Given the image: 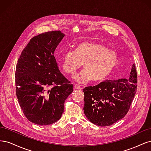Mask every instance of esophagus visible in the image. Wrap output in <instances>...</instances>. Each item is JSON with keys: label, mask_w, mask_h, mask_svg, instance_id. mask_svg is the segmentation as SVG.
I'll return each mask as SVG.
<instances>
[{"label": "esophagus", "mask_w": 151, "mask_h": 151, "mask_svg": "<svg viewBox=\"0 0 151 151\" xmlns=\"http://www.w3.org/2000/svg\"><path fill=\"white\" fill-rule=\"evenodd\" d=\"M74 89H82L81 88V87H80L79 86H78V85H74Z\"/></svg>", "instance_id": "1"}]
</instances>
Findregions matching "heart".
<instances>
[{"label": "heart", "mask_w": 151, "mask_h": 151, "mask_svg": "<svg viewBox=\"0 0 151 151\" xmlns=\"http://www.w3.org/2000/svg\"><path fill=\"white\" fill-rule=\"evenodd\" d=\"M118 62L116 53L105 45L96 42H83L77 45L74 51H67L63 57L62 68L68 75L84 69L74 77L77 83L84 84L93 79L100 82L109 76Z\"/></svg>", "instance_id": "1"}]
</instances>
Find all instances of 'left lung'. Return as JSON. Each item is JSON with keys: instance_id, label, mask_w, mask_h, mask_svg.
I'll return each instance as SVG.
<instances>
[{"instance_id": "left-lung-1", "label": "left lung", "mask_w": 151, "mask_h": 151, "mask_svg": "<svg viewBox=\"0 0 151 151\" xmlns=\"http://www.w3.org/2000/svg\"><path fill=\"white\" fill-rule=\"evenodd\" d=\"M135 65L128 79L105 81L95 86L86 87L84 112L94 124L109 126L124 117L129 111L137 89Z\"/></svg>"}]
</instances>
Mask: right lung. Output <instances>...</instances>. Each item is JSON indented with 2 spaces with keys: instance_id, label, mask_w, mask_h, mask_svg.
<instances>
[{
  "instance_id": "1",
  "label": "right lung",
  "mask_w": 151,
  "mask_h": 151,
  "mask_svg": "<svg viewBox=\"0 0 151 151\" xmlns=\"http://www.w3.org/2000/svg\"><path fill=\"white\" fill-rule=\"evenodd\" d=\"M52 31L32 38L21 52L16 68V93L27 119L39 125L58 121L73 85L59 70L54 52L64 37Z\"/></svg>"
}]
</instances>
